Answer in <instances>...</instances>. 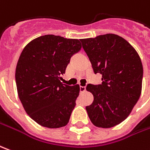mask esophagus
<instances>
[{"label":"esophagus","mask_w":150,"mask_h":150,"mask_svg":"<svg viewBox=\"0 0 150 150\" xmlns=\"http://www.w3.org/2000/svg\"><path fill=\"white\" fill-rule=\"evenodd\" d=\"M85 89H86V88H85L84 86H80V87H79V91H80L81 93L84 92V91H85Z\"/></svg>","instance_id":"obj_1"}]
</instances>
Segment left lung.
<instances>
[{"instance_id":"1","label":"left lung","mask_w":150,"mask_h":150,"mask_svg":"<svg viewBox=\"0 0 150 150\" xmlns=\"http://www.w3.org/2000/svg\"><path fill=\"white\" fill-rule=\"evenodd\" d=\"M94 73L102 75V84L88 83L86 90L93 102L86 107L93 124L111 128L130 115L142 90L143 66L139 54L122 37L113 33L80 39Z\"/></svg>"}]
</instances>
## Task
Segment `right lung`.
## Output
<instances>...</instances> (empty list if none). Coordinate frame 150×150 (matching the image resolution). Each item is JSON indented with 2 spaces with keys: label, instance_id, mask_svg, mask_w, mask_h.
Here are the masks:
<instances>
[{
  "label": "right lung",
  "instance_id": "1",
  "mask_svg": "<svg viewBox=\"0 0 150 150\" xmlns=\"http://www.w3.org/2000/svg\"><path fill=\"white\" fill-rule=\"evenodd\" d=\"M81 48L78 39L52 34L37 38L24 47L17 62L15 81L25 112L40 126H67L79 85L61 82L71 57Z\"/></svg>",
  "mask_w": 150,
  "mask_h": 150
}]
</instances>
